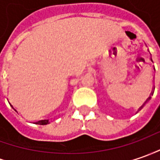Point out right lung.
<instances>
[{
	"instance_id": "1",
	"label": "right lung",
	"mask_w": 160,
	"mask_h": 160,
	"mask_svg": "<svg viewBox=\"0 0 160 160\" xmlns=\"http://www.w3.org/2000/svg\"><path fill=\"white\" fill-rule=\"evenodd\" d=\"M38 122H40V124H42V125L49 124V121H48V120H42V121Z\"/></svg>"
}]
</instances>
